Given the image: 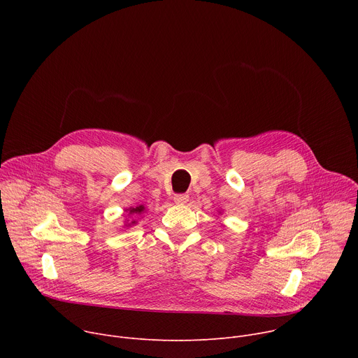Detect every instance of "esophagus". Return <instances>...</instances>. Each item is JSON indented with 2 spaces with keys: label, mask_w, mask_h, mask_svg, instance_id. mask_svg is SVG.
Segmentation results:
<instances>
[{
  "label": "esophagus",
  "mask_w": 358,
  "mask_h": 358,
  "mask_svg": "<svg viewBox=\"0 0 358 358\" xmlns=\"http://www.w3.org/2000/svg\"><path fill=\"white\" fill-rule=\"evenodd\" d=\"M188 195L187 194H177V195H174V202L176 203H181V206H184V203H187L188 202Z\"/></svg>",
  "instance_id": "34e87169"
}]
</instances>
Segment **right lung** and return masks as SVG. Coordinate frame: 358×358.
Segmentation results:
<instances>
[{"instance_id":"right-lung-1","label":"right lung","mask_w":358,"mask_h":358,"mask_svg":"<svg viewBox=\"0 0 358 358\" xmlns=\"http://www.w3.org/2000/svg\"><path fill=\"white\" fill-rule=\"evenodd\" d=\"M127 213H129V215H134V217H137V215H141L144 211H145V208H144V206H138V207H136V208H129V210H126ZM136 224V221L133 220L130 224H129V227L130 225H134Z\"/></svg>"}]
</instances>
